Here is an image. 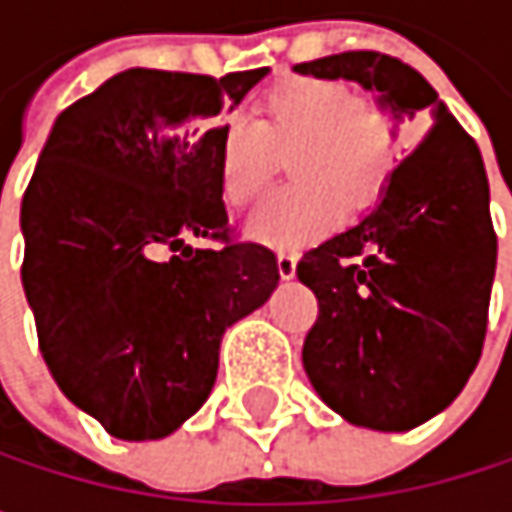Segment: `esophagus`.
<instances>
[{"label": "esophagus", "instance_id": "1", "mask_svg": "<svg viewBox=\"0 0 512 512\" xmlns=\"http://www.w3.org/2000/svg\"><path fill=\"white\" fill-rule=\"evenodd\" d=\"M296 260H299V257L293 255V252H278V257H275V266H278V275H281L284 281L296 275Z\"/></svg>", "mask_w": 512, "mask_h": 512}]
</instances>
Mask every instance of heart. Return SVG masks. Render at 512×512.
<instances>
[{"mask_svg":"<svg viewBox=\"0 0 512 512\" xmlns=\"http://www.w3.org/2000/svg\"><path fill=\"white\" fill-rule=\"evenodd\" d=\"M394 118L341 79L290 76L260 103V121L219 130V189L231 207L255 201L269 183L272 151H290V186L246 219V234L272 249H299L338 225L344 201L367 204L394 159Z\"/></svg>","mask_w":512,"mask_h":512,"instance_id":"1","label":"heart"}]
</instances>
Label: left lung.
<instances>
[{"instance_id":"left-lung-1","label":"left lung","mask_w":512,"mask_h":512,"mask_svg":"<svg viewBox=\"0 0 512 512\" xmlns=\"http://www.w3.org/2000/svg\"><path fill=\"white\" fill-rule=\"evenodd\" d=\"M293 70L358 82L394 130L412 124L421 139L356 225L296 266L320 305L302 347L314 391L356 427L406 433L457 400L483 350L498 257L483 156L433 85L391 55Z\"/></svg>"}]
</instances>
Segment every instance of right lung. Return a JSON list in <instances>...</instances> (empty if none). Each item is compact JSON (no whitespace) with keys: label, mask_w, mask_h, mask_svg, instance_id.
<instances>
[{"label":"right lung","mask_w":512,"mask_h":512,"mask_svg":"<svg viewBox=\"0 0 512 512\" xmlns=\"http://www.w3.org/2000/svg\"><path fill=\"white\" fill-rule=\"evenodd\" d=\"M266 73L130 67L67 106L38 156L23 290L55 385L115 439H165L192 418L222 335L278 287L266 246L228 243L210 124ZM192 236L226 246L192 250Z\"/></svg>","instance_id":"1"}]
</instances>
